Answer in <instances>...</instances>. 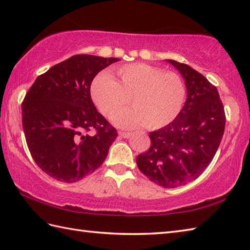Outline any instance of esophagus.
Here are the masks:
<instances>
[{"instance_id": "1", "label": "esophagus", "mask_w": 250, "mask_h": 250, "mask_svg": "<svg viewBox=\"0 0 250 250\" xmlns=\"http://www.w3.org/2000/svg\"><path fill=\"white\" fill-rule=\"evenodd\" d=\"M119 135L121 137H124V139H128V137H130L131 133L130 132H124V131H119Z\"/></svg>"}]
</instances>
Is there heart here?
Returning a JSON list of instances; mask_svg holds the SVG:
<instances>
[{"label": "heart", "mask_w": 250, "mask_h": 250, "mask_svg": "<svg viewBox=\"0 0 250 250\" xmlns=\"http://www.w3.org/2000/svg\"><path fill=\"white\" fill-rule=\"evenodd\" d=\"M113 77L100 74L91 84V97L101 113L113 117L130 100L134 107L115 116L125 128L143 125L157 130L171 124L182 110L186 87L177 73L145 63H134L116 71Z\"/></svg>", "instance_id": "b5f03b06"}]
</instances>
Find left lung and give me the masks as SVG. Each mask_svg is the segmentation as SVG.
<instances>
[{
    "label": "left lung",
    "mask_w": 250,
    "mask_h": 250,
    "mask_svg": "<svg viewBox=\"0 0 250 250\" xmlns=\"http://www.w3.org/2000/svg\"><path fill=\"white\" fill-rule=\"evenodd\" d=\"M168 62L185 78L187 100L176 119L150 132V147L136 158L140 171L167 189L193 182L205 171L226 125L225 107L214 84L185 63Z\"/></svg>",
    "instance_id": "1"
}]
</instances>
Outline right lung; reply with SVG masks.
I'll return each instance as SVG.
<instances>
[{
	"instance_id": "right-lung-1",
	"label": "right lung",
	"mask_w": 250,
	"mask_h": 250,
	"mask_svg": "<svg viewBox=\"0 0 250 250\" xmlns=\"http://www.w3.org/2000/svg\"><path fill=\"white\" fill-rule=\"evenodd\" d=\"M117 61L73 56L40 75L26 92L21 104L26 145L50 177L78 182L107 157L118 133L95 108L90 87L99 72Z\"/></svg>"
}]
</instances>
